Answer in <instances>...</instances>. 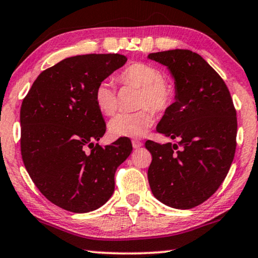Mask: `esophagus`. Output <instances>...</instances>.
Returning a JSON list of instances; mask_svg holds the SVG:
<instances>
[{
	"instance_id": "34e87169",
	"label": "esophagus",
	"mask_w": 258,
	"mask_h": 258,
	"mask_svg": "<svg viewBox=\"0 0 258 258\" xmlns=\"http://www.w3.org/2000/svg\"><path fill=\"white\" fill-rule=\"evenodd\" d=\"M132 143H133L134 149H139V148H141V147L143 146V143L140 142V141H137V140H133Z\"/></svg>"
}]
</instances>
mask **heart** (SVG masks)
<instances>
[{"label":"heart","instance_id":"1","mask_svg":"<svg viewBox=\"0 0 258 258\" xmlns=\"http://www.w3.org/2000/svg\"><path fill=\"white\" fill-rule=\"evenodd\" d=\"M117 82L123 86L140 88L135 112H121L109 122V133L114 137H141L146 135L154 123V112L162 114L175 101V88L163 77L157 67L135 62L126 66L117 75ZM95 104L103 115H114L118 109V97L110 81H102L95 88Z\"/></svg>","mask_w":258,"mask_h":258}]
</instances>
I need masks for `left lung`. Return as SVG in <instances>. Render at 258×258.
<instances>
[{"label": "left lung", "instance_id": "1", "mask_svg": "<svg viewBox=\"0 0 258 258\" xmlns=\"http://www.w3.org/2000/svg\"><path fill=\"white\" fill-rule=\"evenodd\" d=\"M175 79L176 101L157 132L176 144L148 140L153 161L148 179L154 196L176 209H191L216 192L236 151L237 117L223 79L202 56L190 50L153 52Z\"/></svg>", "mask_w": 258, "mask_h": 258}]
</instances>
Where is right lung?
Wrapping results in <instances>:
<instances>
[{
  "label": "right lung",
  "instance_id": "obj_1",
  "mask_svg": "<svg viewBox=\"0 0 258 258\" xmlns=\"http://www.w3.org/2000/svg\"><path fill=\"white\" fill-rule=\"evenodd\" d=\"M125 62L119 54L64 58L43 70L23 98L24 167L42 195L62 209L82 214L103 206L114 192L116 169L132 153L125 137L95 143L107 130L95 88Z\"/></svg>",
  "mask_w": 258,
  "mask_h": 258
}]
</instances>
